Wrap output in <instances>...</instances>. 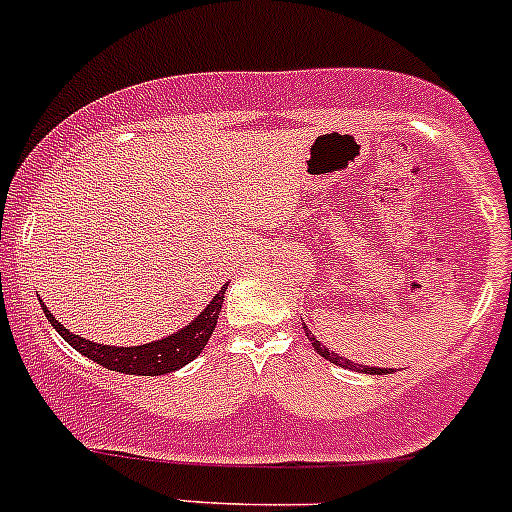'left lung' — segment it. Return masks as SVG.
<instances>
[{
  "mask_svg": "<svg viewBox=\"0 0 512 512\" xmlns=\"http://www.w3.org/2000/svg\"><path fill=\"white\" fill-rule=\"evenodd\" d=\"M303 328H306V335H308V340H311L313 350H316L320 357L328 359V362L338 364V367H342V369H355V372H364V374H389L391 372V369H389V372H386V369H376V367H362V369H359V364L350 362V359H345V357H340V355H335V352H330L328 347L320 345V342L316 340V335L308 333V325H303Z\"/></svg>",
  "mask_w": 512,
  "mask_h": 512,
  "instance_id": "obj_1",
  "label": "left lung"
}]
</instances>
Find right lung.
<instances>
[{
	"label": "right lung",
	"instance_id": "add662e5",
	"mask_svg": "<svg viewBox=\"0 0 512 512\" xmlns=\"http://www.w3.org/2000/svg\"><path fill=\"white\" fill-rule=\"evenodd\" d=\"M226 286H221L216 296H213L209 306L196 316L192 323L184 325L177 333L167 335V338L148 342V345H133V347H111V345H99V342L84 340L80 335H72L65 325H60L55 320L53 313L43 306V313L50 320L55 330L60 333L67 345L75 347L77 352H82L84 357H89L92 362L101 364V367L111 369V372L121 374H138V376H157V374H170L177 372L179 367L189 364L192 359L201 355V350L209 342L211 333L216 330L218 313H221L223 299H226Z\"/></svg>",
	"mask_w": 512,
	"mask_h": 512
}]
</instances>
